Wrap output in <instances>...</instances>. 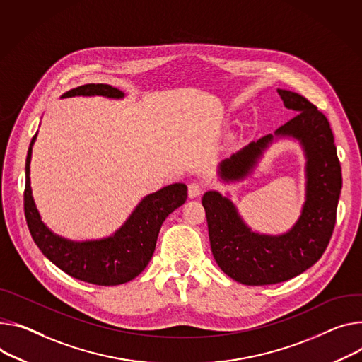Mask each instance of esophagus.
<instances>
[{"mask_svg":"<svg viewBox=\"0 0 362 362\" xmlns=\"http://www.w3.org/2000/svg\"><path fill=\"white\" fill-rule=\"evenodd\" d=\"M201 193H202V185H199V183H189L187 194H189L190 199L198 198V196H201Z\"/></svg>","mask_w":362,"mask_h":362,"instance_id":"obj_1","label":"esophagus"}]
</instances>
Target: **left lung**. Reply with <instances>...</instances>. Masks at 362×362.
<instances>
[{
  "label": "left lung",
  "instance_id": "obj_1",
  "mask_svg": "<svg viewBox=\"0 0 362 362\" xmlns=\"http://www.w3.org/2000/svg\"><path fill=\"white\" fill-rule=\"evenodd\" d=\"M283 105L296 114L288 122L218 164V180L231 185L251 177L273 143L298 141L303 150L305 202L300 215L286 233L270 235L252 229L241 216L231 194L205 192L209 241L219 269L247 286L276 284L302 274L325 252L337 219L342 189L341 164L326 117L305 96L277 89Z\"/></svg>",
  "mask_w": 362,
  "mask_h": 362
}]
</instances>
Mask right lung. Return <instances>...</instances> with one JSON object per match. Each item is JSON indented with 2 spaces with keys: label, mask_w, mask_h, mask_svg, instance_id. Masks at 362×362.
<instances>
[{
  "label": "right lung",
  "mask_w": 362,
  "mask_h": 362,
  "mask_svg": "<svg viewBox=\"0 0 362 362\" xmlns=\"http://www.w3.org/2000/svg\"><path fill=\"white\" fill-rule=\"evenodd\" d=\"M104 96L108 100H124L125 93L111 85L88 83L64 92L60 98ZM37 133L31 139L25 158L24 214L30 234L43 255L62 272L78 280L117 286L136 279L150 262L160 228L175 209L187 198L185 183H172L146 194L125 222L108 237L75 241L64 238L43 222L33 198L30 163Z\"/></svg>",
  "instance_id": "1"
}]
</instances>
